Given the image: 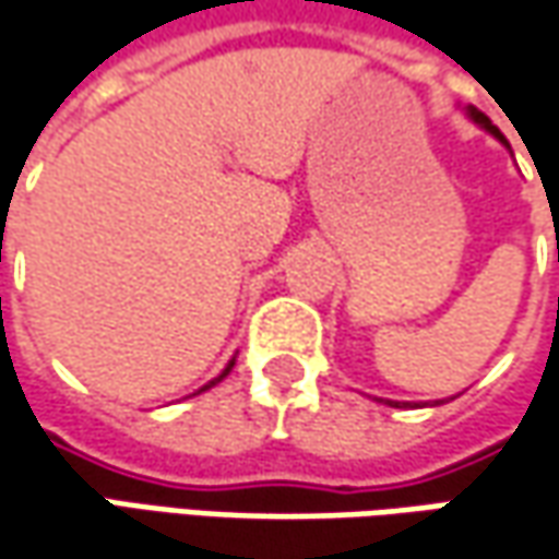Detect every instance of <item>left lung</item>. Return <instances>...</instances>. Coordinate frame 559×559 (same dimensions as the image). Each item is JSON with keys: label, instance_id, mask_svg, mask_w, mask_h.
I'll use <instances>...</instances> for the list:
<instances>
[{"label": "left lung", "instance_id": "1", "mask_svg": "<svg viewBox=\"0 0 559 559\" xmlns=\"http://www.w3.org/2000/svg\"><path fill=\"white\" fill-rule=\"evenodd\" d=\"M466 118H469L473 124H478V128H481L485 134H491V136H495V140H500V143H503V146L510 150V143H507V136L500 134L498 128L491 124V118H488V115H481V111L475 109V106H466ZM450 401H453V397H450ZM384 403H388V406H401V403H397V401H384ZM435 403H444V401H435ZM403 406H406V403H403Z\"/></svg>", "mask_w": 559, "mask_h": 559}]
</instances>
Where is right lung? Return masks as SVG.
I'll return each instance as SVG.
<instances>
[{
	"label": "right lung",
	"instance_id": "right-lung-1",
	"mask_svg": "<svg viewBox=\"0 0 559 559\" xmlns=\"http://www.w3.org/2000/svg\"><path fill=\"white\" fill-rule=\"evenodd\" d=\"M234 359H237V356H231V362H228V366H225V369H222V376H218V378H212V381H209V384H203V388H200V391H197V394H203V391H209V388H212V384H218V381H222V378L228 376V372H231V369H234Z\"/></svg>",
	"mask_w": 559,
	"mask_h": 559
}]
</instances>
